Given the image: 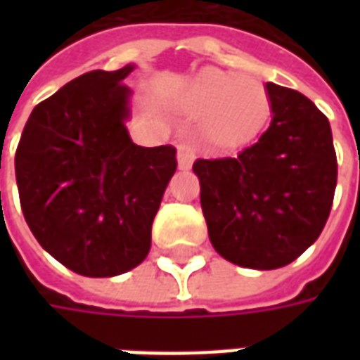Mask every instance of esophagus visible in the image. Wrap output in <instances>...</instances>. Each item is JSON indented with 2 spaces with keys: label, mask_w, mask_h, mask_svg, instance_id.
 Listing matches in <instances>:
<instances>
[{
  "label": "esophagus",
  "mask_w": 360,
  "mask_h": 360,
  "mask_svg": "<svg viewBox=\"0 0 360 360\" xmlns=\"http://www.w3.org/2000/svg\"><path fill=\"white\" fill-rule=\"evenodd\" d=\"M177 162H179V169L187 172L195 162V146L191 142H179L177 144Z\"/></svg>",
  "instance_id": "esophagus-1"
}]
</instances>
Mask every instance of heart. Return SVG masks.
<instances>
[{
    "instance_id": "b5f03b06",
    "label": "heart",
    "mask_w": 360,
    "mask_h": 360,
    "mask_svg": "<svg viewBox=\"0 0 360 360\" xmlns=\"http://www.w3.org/2000/svg\"><path fill=\"white\" fill-rule=\"evenodd\" d=\"M185 108L202 115L206 139L218 146H241L260 134L270 117V98L260 82L204 69L191 81Z\"/></svg>"
}]
</instances>
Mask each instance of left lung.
Returning <instances> with one entry per match:
<instances>
[{"instance_id": "left-lung-1", "label": "left lung", "mask_w": 360, "mask_h": 360, "mask_svg": "<svg viewBox=\"0 0 360 360\" xmlns=\"http://www.w3.org/2000/svg\"><path fill=\"white\" fill-rule=\"evenodd\" d=\"M271 123L235 158L196 160L212 247L243 268L276 270L322 233L338 183L330 121L307 96L266 82Z\"/></svg>"}]
</instances>
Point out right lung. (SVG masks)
Returning a JSON list of instances; mask_svg holds the SVG:
<instances>
[{"label": "right lung", "mask_w": 360, "mask_h": 360, "mask_svg": "<svg viewBox=\"0 0 360 360\" xmlns=\"http://www.w3.org/2000/svg\"><path fill=\"white\" fill-rule=\"evenodd\" d=\"M134 65L67 82L28 117L15 175L20 208L46 252L86 278H113L148 257L152 221L177 169L172 144L131 141Z\"/></svg>", "instance_id": "right-lung-1"}]
</instances>
